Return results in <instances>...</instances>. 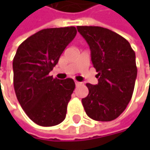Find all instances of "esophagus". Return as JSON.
I'll use <instances>...</instances> for the list:
<instances>
[{
    "label": "esophagus",
    "instance_id": "esophagus-1",
    "mask_svg": "<svg viewBox=\"0 0 150 150\" xmlns=\"http://www.w3.org/2000/svg\"><path fill=\"white\" fill-rule=\"evenodd\" d=\"M75 84H76V86H78L79 84H81L80 82H78V81H75Z\"/></svg>",
    "mask_w": 150,
    "mask_h": 150
}]
</instances>
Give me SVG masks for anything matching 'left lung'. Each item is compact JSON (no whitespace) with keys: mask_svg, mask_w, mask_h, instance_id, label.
<instances>
[{"mask_svg":"<svg viewBox=\"0 0 150 150\" xmlns=\"http://www.w3.org/2000/svg\"><path fill=\"white\" fill-rule=\"evenodd\" d=\"M91 50L98 74L96 85L87 83L82 99L87 115L96 121H112L124 112L134 93L137 67L135 52L118 33L101 26H77Z\"/></svg>","mask_w":150,"mask_h":150,"instance_id":"obj_1","label":"left lung"}]
</instances>
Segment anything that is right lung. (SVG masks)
<instances>
[{
	"label": "right lung",
	"mask_w": 150,
	"mask_h": 150,
	"mask_svg": "<svg viewBox=\"0 0 150 150\" xmlns=\"http://www.w3.org/2000/svg\"><path fill=\"white\" fill-rule=\"evenodd\" d=\"M76 34L74 26L41 30L21 44L15 55L13 83L17 100L40 126H55L66 118L75 83L72 78H53L49 72Z\"/></svg>",
	"instance_id": "add662e5"
}]
</instances>
